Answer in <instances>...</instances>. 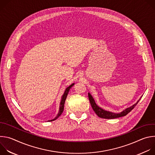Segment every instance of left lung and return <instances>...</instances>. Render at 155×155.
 <instances>
[{
  "label": "left lung",
  "mask_w": 155,
  "mask_h": 155,
  "mask_svg": "<svg viewBox=\"0 0 155 155\" xmlns=\"http://www.w3.org/2000/svg\"><path fill=\"white\" fill-rule=\"evenodd\" d=\"M142 96H141L142 97ZM88 97H89V100L91 104V105L93 109V110L94 111V112L96 113V114L100 118H105V119H114V118H120V117H122L124 116H126L127 114H129L131 110L133 109L136 105L137 104V103L139 102V101L140 100L141 97L137 101V102L132 105V106L126 108L125 110H123V111L120 113H114V112H111L109 111H107V110H104L103 108H101L100 107H99L94 98L93 97V96L91 95V94L90 93H88Z\"/></svg>",
  "instance_id": "left-lung-1"
}]
</instances>
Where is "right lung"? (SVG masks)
Wrapping results in <instances>:
<instances>
[{
  "instance_id": "right-lung-1",
  "label": "right lung",
  "mask_w": 155,
  "mask_h": 155,
  "mask_svg": "<svg viewBox=\"0 0 155 155\" xmlns=\"http://www.w3.org/2000/svg\"><path fill=\"white\" fill-rule=\"evenodd\" d=\"M75 83H72L69 86H68L67 88H66L65 91H64V94L62 96V97H61V102H60V105H59V110L58 112V115H56V117L53 119V120H48V121H54L56 120L63 112V110H64V103H65V99L66 98H67V96H68V94L69 92V90H71V88L74 85Z\"/></svg>"
}]
</instances>
